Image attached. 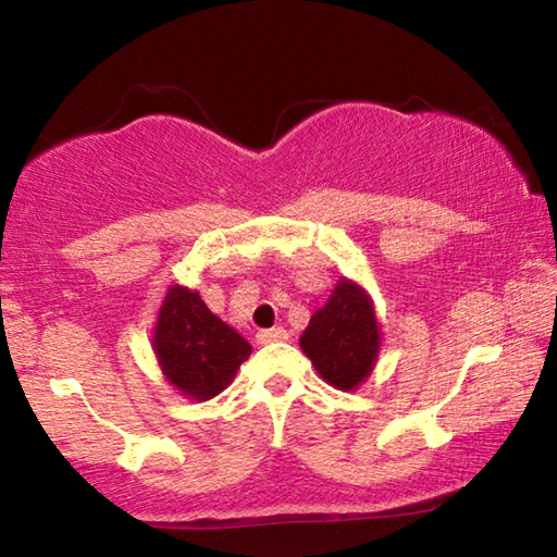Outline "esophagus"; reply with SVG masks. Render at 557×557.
<instances>
[{"label": "esophagus", "instance_id": "1", "mask_svg": "<svg viewBox=\"0 0 557 557\" xmlns=\"http://www.w3.org/2000/svg\"><path fill=\"white\" fill-rule=\"evenodd\" d=\"M285 338H289V334H287V329H282V326L262 329V332H258V344H275V342H285Z\"/></svg>", "mask_w": 557, "mask_h": 557}]
</instances>
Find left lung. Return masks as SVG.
<instances>
[{
    "instance_id": "obj_1",
    "label": "left lung",
    "mask_w": 557,
    "mask_h": 557,
    "mask_svg": "<svg viewBox=\"0 0 557 557\" xmlns=\"http://www.w3.org/2000/svg\"><path fill=\"white\" fill-rule=\"evenodd\" d=\"M319 375L338 391H356L369 379L381 351V326L366 289L342 277L332 297L299 336Z\"/></svg>"
}]
</instances>
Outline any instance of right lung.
<instances>
[{"instance_id": "1", "label": "right lung", "mask_w": 557, "mask_h": 557, "mask_svg": "<svg viewBox=\"0 0 557 557\" xmlns=\"http://www.w3.org/2000/svg\"><path fill=\"white\" fill-rule=\"evenodd\" d=\"M164 379L191 400H211L250 356V344L203 305L199 292L172 285L159 309L154 338Z\"/></svg>"}]
</instances>
